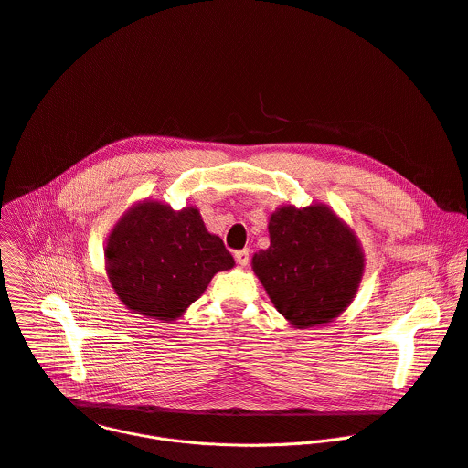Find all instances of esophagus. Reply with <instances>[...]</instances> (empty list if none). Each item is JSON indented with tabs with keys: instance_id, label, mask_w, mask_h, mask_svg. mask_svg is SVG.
I'll list each match as a JSON object with an SVG mask.
<instances>
[{
	"instance_id": "1",
	"label": "esophagus",
	"mask_w": 468,
	"mask_h": 468,
	"mask_svg": "<svg viewBox=\"0 0 468 468\" xmlns=\"http://www.w3.org/2000/svg\"><path fill=\"white\" fill-rule=\"evenodd\" d=\"M235 261L240 264V266H248V262H250V250H239V251H235Z\"/></svg>"
}]
</instances>
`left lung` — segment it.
I'll return each mask as SVG.
<instances>
[{
  "label": "left lung",
  "mask_w": 468,
  "mask_h": 468,
  "mask_svg": "<svg viewBox=\"0 0 468 468\" xmlns=\"http://www.w3.org/2000/svg\"><path fill=\"white\" fill-rule=\"evenodd\" d=\"M268 231L270 248L257 251L251 262L279 313L297 329L338 318L364 271L353 231L325 206L281 207Z\"/></svg>",
  "instance_id": "obj_1"
}]
</instances>
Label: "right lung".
<instances>
[{
  "mask_svg": "<svg viewBox=\"0 0 468 468\" xmlns=\"http://www.w3.org/2000/svg\"><path fill=\"white\" fill-rule=\"evenodd\" d=\"M235 261L195 207L160 202L132 207L106 244V270L119 299L137 314L173 322L195 303L213 275Z\"/></svg>",
  "mask_w": 468,
  "mask_h": 468,
  "instance_id": "add662e5",
  "label": "right lung"
}]
</instances>
